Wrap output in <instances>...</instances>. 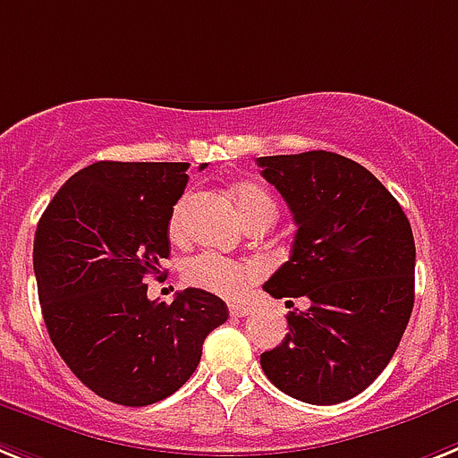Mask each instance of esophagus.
I'll return each mask as SVG.
<instances>
[{
	"label": "esophagus",
	"instance_id": "1",
	"mask_svg": "<svg viewBox=\"0 0 458 458\" xmlns=\"http://www.w3.org/2000/svg\"><path fill=\"white\" fill-rule=\"evenodd\" d=\"M228 310L230 317H249L253 312V305H249V302H230Z\"/></svg>",
	"mask_w": 458,
	"mask_h": 458
}]
</instances>
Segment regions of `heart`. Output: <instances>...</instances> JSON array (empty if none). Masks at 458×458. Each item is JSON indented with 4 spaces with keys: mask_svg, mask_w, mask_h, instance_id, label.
Here are the masks:
<instances>
[{
    "mask_svg": "<svg viewBox=\"0 0 458 458\" xmlns=\"http://www.w3.org/2000/svg\"><path fill=\"white\" fill-rule=\"evenodd\" d=\"M230 199L235 205L237 216L247 223L256 216H267L275 218V202L267 193H265L260 186H253V183H242V186L233 188ZM188 195H183L179 202H176L174 211H172L170 218V233L172 237L182 235V218L183 209H186ZM256 276V270L251 265H242L235 260L223 259L218 253H199L195 259H191L183 267V279L193 286L202 288V291H209V293L216 295H237L242 288L247 286Z\"/></svg>",
    "mask_w": 458,
    "mask_h": 458,
    "instance_id": "1",
    "label": "heart"
}]
</instances>
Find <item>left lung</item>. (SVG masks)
Masks as SVG:
<instances>
[{
	"label": "left lung",
	"mask_w": 458,
	"mask_h": 458,
	"mask_svg": "<svg viewBox=\"0 0 458 458\" xmlns=\"http://www.w3.org/2000/svg\"><path fill=\"white\" fill-rule=\"evenodd\" d=\"M298 225L291 259L265 282L272 298H307L282 344L260 353L276 389L335 405L368 389L398 349L414 305V237L398 199L330 151L259 157Z\"/></svg>",
	"instance_id": "obj_1"
}]
</instances>
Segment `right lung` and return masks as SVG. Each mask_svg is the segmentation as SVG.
Masks as SVG:
<instances>
[{
	"mask_svg": "<svg viewBox=\"0 0 458 458\" xmlns=\"http://www.w3.org/2000/svg\"><path fill=\"white\" fill-rule=\"evenodd\" d=\"M205 167V165H202ZM199 167V170H202ZM188 163L99 160L76 172L41 214L34 275L57 353L99 398L128 407L182 389L228 307L202 288L146 298L170 256V218Z\"/></svg>",
	"mask_w": 458,
	"mask_h": 458,
	"instance_id": "1",
	"label": "right lung"
}]
</instances>
